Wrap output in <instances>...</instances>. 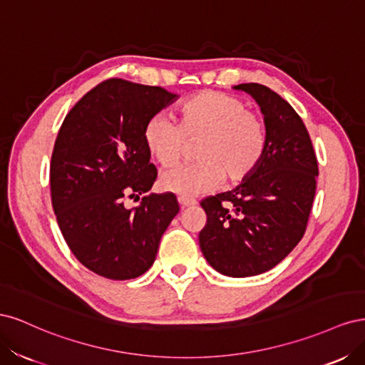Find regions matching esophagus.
<instances>
[{
	"label": "esophagus",
	"mask_w": 365,
	"mask_h": 365,
	"mask_svg": "<svg viewBox=\"0 0 365 365\" xmlns=\"http://www.w3.org/2000/svg\"><path fill=\"white\" fill-rule=\"evenodd\" d=\"M178 202H180V205H181L182 208L190 207V205H195V204H196L195 200H192V197H187V196H178Z\"/></svg>",
	"instance_id": "obj_1"
}]
</instances>
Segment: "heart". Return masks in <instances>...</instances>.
<instances>
[{
    "label": "heart",
    "instance_id": "obj_1",
    "mask_svg": "<svg viewBox=\"0 0 365 365\" xmlns=\"http://www.w3.org/2000/svg\"><path fill=\"white\" fill-rule=\"evenodd\" d=\"M176 123L165 114L152 115L143 130L150 155L164 169L181 164L196 145L200 160L190 168L165 172L164 190L201 195L220 184L239 185L257 172L268 146L264 120L236 96L201 91L184 101Z\"/></svg>",
    "mask_w": 365,
    "mask_h": 365
}]
</instances>
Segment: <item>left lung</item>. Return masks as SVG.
<instances>
[{
  "label": "left lung",
  "instance_id": "1",
  "mask_svg": "<svg viewBox=\"0 0 365 365\" xmlns=\"http://www.w3.org/2000/svg\"><path fill=\"white\" fill-rule=\"evenodd\" d=\"M260 105L268 146L257 172L236 189L207 196L200 233L204 257L220 274L250 277L272 269L302 240L317 190L318 161L295 109L260 83H242Z\"/></svg>",
  "mask_w": 365,
  "mask_h": 365
}]
</instances>
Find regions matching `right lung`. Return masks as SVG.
I'll list each match as a JSON object with an SVG mask.
<instances>
[{
    "instance_id": "obj_1",
    "label": "right lung",
    "mask_w": 365,
    "mask_h": 365,
    "mask_svg": "<svg viewBox=\"0 0 365 365\" xmlns=\"http://www.w3.org/2000/svg\"><path fill=\"white\" fill-rule=\"evenodd\" d=\"M176 96L161 86L106 79L63 118L50 163L51 205L61 233L83 267L111 280L145 274L161 236L180 212L157 180L143 130ZM143 194L137 207L128 197Z\"/></svg>"
}]
</instances>
